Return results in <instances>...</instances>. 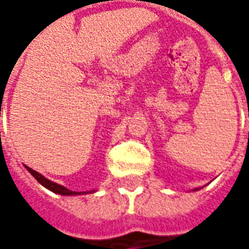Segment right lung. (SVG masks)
I'll use <instances>...</instances> for the list:
<instances>
[{
  "label": "right lung",
  "mask_w": 249,
  "mask_h": 249,
  "mask_svg": "<svg viewBox=\"0 0 249 249\" xmlns=\"http://www.w3.org/2000/svg\"><path fill=\"white\" fill-rule=\"evenodd\" d=\"M26 169L32 173V176L41 184L45 188H48L50 191H53L55 194H59V196H82V194H90V193H95L97 190H91V191H82V193H77V191H72V190H69V188H66V187L61 186V184H58V183H53L51 180H48L47 177H44L43 175H40L38 172H36L33 169H30L29 166H26Z\"/></svg>",
  "instance_id": "obj_1"
}]
</instances>
